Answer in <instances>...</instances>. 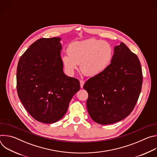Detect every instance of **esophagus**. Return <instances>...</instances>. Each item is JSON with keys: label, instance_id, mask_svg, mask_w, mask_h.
Instances as JSON below:
<instances>
[{"label": "esophagus", "instance_id": "1", "mask_svg": "<svg viewBox=\"0 0 157 157\" xmlns=\"http://www.w3.org/2000/svg\"><path fill=\"white\" fill-rule=\"evenodd\" d=\"M79 82H80V86H81V88H82V87H83V86H84V81H82V80H80Z\"/></svg>", "mask_w": 157, "mask_h": 157}]
</instances>
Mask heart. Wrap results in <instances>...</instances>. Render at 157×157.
I'll use <instances>...</instances> for the list:
<instances>
[{"mask_svg":"<svg viewBox=\"0 0 157 157\" xmlns=\"http://www.w3.org/2000/svg\"><path fill=\"white\" fill-rule=\"evenodd\" d=\"M68 55L61 61L66 73L72 76L80 64L81 72L87 76H95L105 70L113 59L114 50L111 44L96 38H89L71 43Z\"/></svg>","mask_w":157,"mask_h":157,"instance_id":"1","label":"heart"}]
</instances>
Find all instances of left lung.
Wrapping results in <instances>:
<instances>
[{
  "mask_svg": "<svg viewBox=\"0 0 157 157\" xmlns=\"http://www.w3.org/2000/svg\"><path fill=\"white\" fill-rule=\"evenodd\" d=\"M114 51L107 68L89 79L83 86L89 95L88 113L94 122L102 125L116 123L127 117L137 102L142 85L137 56L122 42Z\"/></svg>",
  "mask_w": 157,
  "mask_h": 157,
  "instance_id": "1",
  "label": "left lung"
}]
</instances>
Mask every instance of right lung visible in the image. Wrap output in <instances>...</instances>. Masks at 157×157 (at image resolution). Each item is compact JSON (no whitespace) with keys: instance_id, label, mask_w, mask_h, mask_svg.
<instances>
[{"instance_id":"1","label":"right lung","mask_w":157,"mask_h":157,"mask_svg":"<svg viewBox=\"0 0 157 157\" xmlns=\"http://www.w3.org/2000/svg\"><path fill=\"white\" fill-rule=\"evenodd\" d=\"M61 38H40L20 57L17 70L18 96L30 116L45 124L60 120L79 90V81L63 72Z\"/></svg>"}]
</instances>
